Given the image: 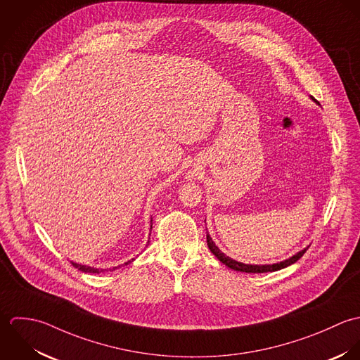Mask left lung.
<instances>
[{
	"label": "left lung",
	"instance_id": "1",
	"mask_svg": "<svg viewBox=\"0 0 360 360\" xmlns=\"http://www.w3.org/2000/svg\"><path fill=\"white\" fill-rule=\"evenodd\" d=\"M310 98H311L316 104H319V101H316V98H314L313 96H310ZM319 105H320V104H319ZM207 245H209V249L212 250V253L216 256L217 259H218L221 263H224L226 267H229V269H232V270H235V271H240V273H253V274H257V273H273V271H278V270H281V269H285L288 266L296 263V262L304 255V252H306L307 248H309V246H307V248L299 250L297 253H295V255L290 256L289 259H285V260L278 262V263H273V264H245V263L236 262V260L231 259L229 256H226L225 253H222V252L219 250V248L214 243V240L212 239V236L209 235V232H207Z\"/></svg>",
	"mask_w": 360,
	"mask_h": 360
}]
</instances>
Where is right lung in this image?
Here are the masks:
<instances>
[{"instance_id":"obj_1","label":"right lung","mask_w":360,"mask_h":360,"mask_svg":"<svg viewBox=\"0 0 360 360\" xmlns=\"http://www.w3.org/2000/svg\"><path fill=\"white\" fill-rule=\"evenodd\" d=\"M151 221H153V218H151ZM151 228H153V222H150V232H151ZM150 239V238H148ZM147 245H148V240H147ZM134 260V259H132ZM132 260H129V262H127L125 264H128V263H131ZM72 263L73 267H76L77 270H80V271H83V273H93V274H98V273H101V271H104V270H100V269H94V267H90V266H83V264H77V263ZM118 267H121V266H118ZM118 267H114V269H110V270H115V269H118Z\"/></svg>"}]
</instances>
